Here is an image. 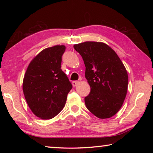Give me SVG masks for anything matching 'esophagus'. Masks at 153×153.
<instances>
[{"label": "esophagus", "instance_id": "1", "mask_svg": "<svg viewBox=\"0 0 153 153\" xmlns=\"http://www.w3.org/2000/svg\"><path fill=\"white\" fill-rule=\"evenodd\" d=\"M79 81H74L73 82H72V85H73L74 87H75V86H76L77 85L79 84Z\"/></svg>", "mask_w": 153, "mask_h": 153}]
</instances>
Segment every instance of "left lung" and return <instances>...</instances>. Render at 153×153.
<instances>
[{
	"label": "left lung",
	"mask_w": 153,
	"mask_h": 153,
	"mask_svg": "<svg viewBox=\"0 0 153 153\" xmlns=\"http://www.w3.org/2000/svg\"><path fill=\"white\" fill-rule=\"evenodd\" d=\"M84 60L85 77L90 92L84 98L96 117H113L122 107L128 86L125 66L110 46L103 42H85L74 46Z\"/></svg>",
	"instance_id": "8db88e82"
}]
</instances>
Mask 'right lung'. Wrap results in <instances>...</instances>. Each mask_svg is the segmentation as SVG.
<instances>
[{
  "instance_id": "right-lung-1",
  "label": "right lung",
  "mask_w": 153,
  "mask_h": 153,
  "mask_svg": "<svg viewBox=\"0 0 153 153\" xmlns=\"http://www.w3.org/2000/svg\"><path fill=\"white\" fill-rule=\"evenodd\" d=\"M64 45L44 49L28 65L23 92L31 111L42 120H50L61 112L72 85L61 70Z\"/></svg>"
}]
</instances>
